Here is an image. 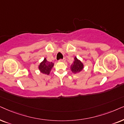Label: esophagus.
<instances>
[{"label":"esophagus","instance_id":"obj_1","mask_svg":"<svg viewBox=\"0 0 124 124\" xmlns=\"http://www.w3.org/2000/svg\"><path fill=\"white\" fill-rule=\"evenodd\" d=\"M58 61H59V62H64L65 60H64V59H59Z\"/></svg>","mask_w":124,"mask_h":124}]
</instances>
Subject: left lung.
<instances>
[{"label": "left lung", "instance_id": "1", "mask_svg": "<svg viewBox=\"0 0 124 124\" xmlns=\"http://www.w3.org/2000/svg\"><path fill=\"white\" fill-rule=\"evenodd\" d=\"M84 69V64L82 61L78 59L77 57L74 58L73 63L70 65V69L72 73L78 74L81 72Z\"/></svg>", "mask_w": 124, "mask_h": 124}]
</instances>
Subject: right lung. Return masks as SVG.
Segmentation results:
<instances>
[{
  "instance_id": "1",
  "label": "right lung",
  "mask_w": 124,
  "mask_h": 124,
  "mask_svg": "<svg viewBox=\"0 0 124 124\" xmlns=\"http://www.w3.org/2000/svg\"><path fill=\"white\" fill-rule=\"evenodd\" d=\"M54 65V64L53 63L48 62L46 60V58H45L44 60L39 63V66H38V68H39V71L41 73L48 75L50 74Z\"/></svg>"
}]
</instances>
